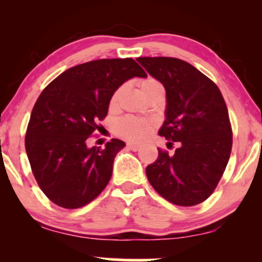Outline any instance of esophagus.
<instances>
[{"mask_svg": "<svg viewBox=\"0 0 262 262\" xmlns=\"http://www.w3.org/2000/svg\"><path fill=\"white\" fill-rule=\"evenodd\" d=\"M127 146H128V149L133 150V151H137V150L140 149V145L137 143H128Z\"/></svg>", "mask_w": 262, "mask_h": 262, "instance_id": "obj_1", "label": "esophagus"}]
</instances>
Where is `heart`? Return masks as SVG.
<instances>
[{
    "instance_id": "obj_1",
    "label": "heart",
    "mask_w": 262,
    "mask_h": 262,
    "mask_svg": "<svg viewBox=\"0 0 262 262\" xmlns=\"http://www.w3.org/2000/svg\"><path fill=\"white\" fill-rule=\"evenodd\" d=\"M139 89L140 92L143 93L144 97L149 96L150 93L156 92V91H164V87L160 83V81H158L154 77H146L139 81ZM122 89L116 90L113 92L112 97L110 100V108L114 110L118 106L119 98H121ZM154 124L152 122L146 121V119H140L135 118V117H124V118L119 119L116 124V133L119 137L124 138L127 140L132 141H141L149 137V134L151 133Z\"/></svg>"
}]
</instances>
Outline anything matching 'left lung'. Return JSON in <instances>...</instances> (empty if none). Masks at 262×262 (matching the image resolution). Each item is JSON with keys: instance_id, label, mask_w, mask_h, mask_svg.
<instances>
[{"instance_id": "left-lung-1", "label": "left lung", "mask_w": 262, "mask_h": 262, "mask_svg": "<svg viewBox=\"0 0 262 262\" xmlns=\"http://www.w3.org/2000/svg\"><path fill=\"white\" fill-rule=\"evenodd\" d=\"M137 60L166 90V119L159 135L180 145L173 155L158 149V159L145 170L150 185L176 206L202 203L223 176L233 145L229 113L221 90L181 59Z\"/></svg>"}]
</instances>
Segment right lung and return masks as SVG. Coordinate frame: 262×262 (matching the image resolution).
<instances>
[{"label": "right lung", "instance_id": "obj_1", "mask_svg": "<svg viewBox=\"0 0 262 262\" xmlns=\"http://www.w3.org/2000/svg\"><path fill=\"white\" fill-rule=\"evenodd\" d=\"M134 76L146 73L132 58L93 60L68 69L38 97L26 151L38 186L56 206L80 208L108 185L114 156L125 143L111 139L104 148L89 149L86 140L106 118L113 92Z\"/></svg>", "mask_w": 262, "mask_h": 262}]
</instances>
